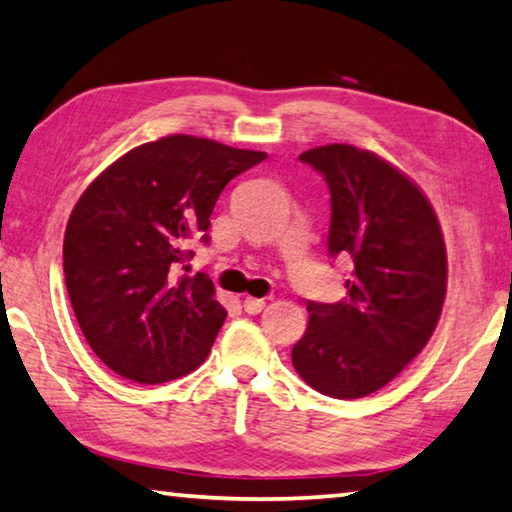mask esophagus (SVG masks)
Masks as SVG:
<instances>
[{
  "instance_id": "obj_1",
  "label": "esophagus",
  "mask_w": 512,
  "mask_h": 512,
  "mask_svg": "<svg viewBox=\"0 0 512 512\" xmlns=\"http://www.w3.org/2000/svg\"><path fill=\"white\" fill-rule=\"evenodd\" d=\"M264 298H253V296H248L246 300H243V310H246L248 314H259L264 310Z\"/></svg>"
}]
</instances>
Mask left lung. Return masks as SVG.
Masks as SVG:
<instances>
[{
  "label": "left lung",
  "mask_w": 512,
  "mask_h": 512,
  "mask_svg": "<svg viewBox=\"0 0 512 512\" xmlns=\"http://www.w3.org/2000/svg\"><path fill=\"white\" fill-rule=\"evenodd\" d=\"M330 189L328 255L353 262L346 296L307 303L291 348L298 376L332 399H362L428 344L446 296L440 223L419 186L373 152L332 143L300 154Z\"/></svg>",
  "instance_id": "left-lung-1"
}]
</instances>
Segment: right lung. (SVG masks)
Listing matches in <instances>:
<instances>
[{
  "label": "right lung",
  "instance_id": "obj_1",
  "mask_svg": "<svg viewBox=\"0 0 512 512\" xmlns=\"http://www.w3.org/2000/svg\"><path fill=\"white\" fill-rule=\"evenodd\" d=\"M264 159L164 136L123 154L79 198L63 239L66 287L86 342L118 376L159 385L207 358L227 312L205 273L175 271L193 257L189 239L209 241L225 184Z\"/></svg>",
  "mask_w": 512,
  "mask_h": 512
}]
</instances>
